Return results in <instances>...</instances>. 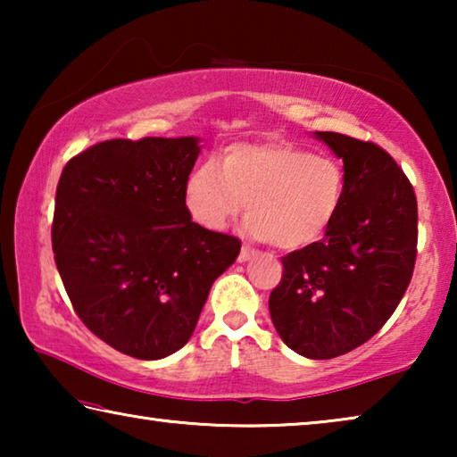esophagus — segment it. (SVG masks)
I'll return each mask as SVG.
<instances>
[{
    "label": "esophagus",
    "mask_w": 457,
    "mask_h": 457,
    "mask_svg": "<svg viewBox=\"0 0 457 457\" xmlns=\"http://www.w3.org/2000/svg\"><path fill=\"white\" fill-rule=\"evenodd\" d=\"M256 250H253V247H247V245H244L242 250H239V256H237V262H247V260H252L253 256H256Z\"/></svg>",
    "instance_id": "esophagus-1"
}]
</instances>
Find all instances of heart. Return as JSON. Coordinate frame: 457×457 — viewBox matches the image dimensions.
<instances>
[{"instance_id":"heart-1","label":"heart","mask_w":457,"mask_h":457,"mask_svg":"<svg viewBox=\"0 0 457 457\" xmlns=\"http://www.w3.org/2000/svg\"><path fill=\"white\" fill-rule=\"evenodd\" d=\"M338 161L278 138L236 143L218 165H195L185 177L183 201L197 226L220 231L244 210L250 236L282 250H300L327 234L345 201Z\"/></svg>"}]
</instances>
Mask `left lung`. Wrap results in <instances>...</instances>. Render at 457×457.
Listing matches in <instances>:
<instances>
[{
  "instance_id": "1",
  "label": "left lung",
  "mask_w": 457,
  "mask_h": 457,
  "mask_svg": "<svg viewBox=\"0 0 457 457\" xmlns=\"http://www.w3.org/2000/svg\"><path fill=\"white\" fill-rule=\"evenodd\" d=\"M343 159L345 201L320 242L282 258L270 316L286 346L306 359L357 349L395 312L417 256V199L375 143L316 130Z\"/></svg>"
}]
</instances>
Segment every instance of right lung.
I'll return each mask as SVG.
<instances>
[{"label": "right lung", "mask_w": 457, "mask_h": 457, "mask_svg": "<svg viewBox=\"0 0 457 457\" xmlns=\"http://www.w3.org/2000/svg\"><path fill=\"white\" fill-rule=\"evenodd\" d=\"M199 151L197 137L112 138L60 175L52 223L60 278L80 320L129 357L179 351L242 247L185 210V177Z\"/></svg>", "instance_id": "1"}]
</instances>
